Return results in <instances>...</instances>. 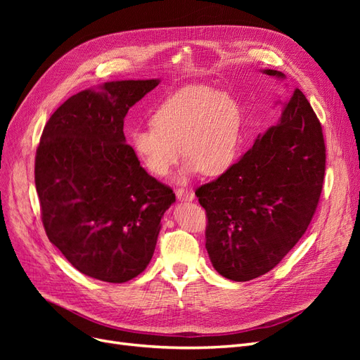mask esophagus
Segmentation results:
<instances>
[{"label": "esophagus", "instance_id": "34e87169", "mask_svg": "<svg viewBox=\"0 0 360 360\" xmlns=\"http://www.w3.org/2000/svg\"><path fill=\"white\" fill-rule=\"evenodd\" d=\"M176 195L180 201H192L195 198V193L188 189H177Z\"/></svg>", "mask_w": 360, "mask_h": 360}]
</instances>
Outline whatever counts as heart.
<instances>
[{
  "label": "heart",
  "instance_id": "obj_1",
  "mask_svg": "<svg viewBox=\"0 0 360 360\" xmlns=\"http://www.w3.org/2000/svg\"><path fill=\"white\" fill-rule=\"evenodd\" d=\"M150 127L130 134V144L143 165L167 177L181 155L184 183L200 172L217 176L237 159L242 144V112L233 97L209 86H186L163 101Z\"/></svg>",
  "mask_w": 360,
  "mask_h": 360
}]
</instances>
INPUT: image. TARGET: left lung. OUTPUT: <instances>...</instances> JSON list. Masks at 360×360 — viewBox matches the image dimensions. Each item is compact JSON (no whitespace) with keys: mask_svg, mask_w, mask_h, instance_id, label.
I'll return each instance as SVG.
<instances>
[{"mask_svg":"<svg viewBox=\"0 0 360 360\" xmlns=\"http://www.w3.org/2000/svg\"><path fill=\"white\" fill-rule=\"evenodd\" d=\"M282 106L278 123L240 160L195 191L207 213V252L226 279L267 274L300 240L317 209L326 169L321 124L297 89Z\"/></svg>","mask_w":360,"mask_h":360,"instance_id":"left-lung-1","label":"left lung"}]
</instances>
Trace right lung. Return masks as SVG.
Instances as JSON below:
<instances>
[{
	"label": "right lung",
	"mask_w": 360,
	"mask_h": 360,
	"mask_svg": "<svg viewBox=\"0 0 360 360\" xmlns=\"http://www.w3.org/2000/svg\"><path fill=\"white\" fill-rule=\"evenodd\" d=\"M159 79L112 81L51 115L36 153L41 222L81 274L112 284L143 274L176 193L139 165L124 117Z\"/></svg>",
	"instance_id": "obj_1"
}]
</instances>
